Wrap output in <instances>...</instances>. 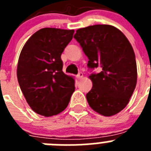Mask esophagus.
<instances>
[{
    "label": "esophagus",
    "instance_id": "1",
    "mask_svg": "<svg viewBox=\"0 0 151 151\" xmlns=\"http://www.w3.org/2000/svg\"><path fill=\"white\" fill-rule=\"evenodd\" d=\"M82 77H83V73H79L78 75H77V78H78V80L81 79Z\"/></svg>",
    "mask_w": 151,
    "mask_h": 151
}]
</instances>
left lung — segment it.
<instances>
[{"label":"left lung","instance_id":"8db88e82","mask_svg":"<svg viewBox=\"0 0 151 151\" xmlns=\"http://www.w3.org/2000/svg\"><path fill=\"white\" fill-rule=\"evenodd\" d=\"M88 58V66L101 71L89 76L93 86L86 94L89 106L105 116L126 106L137 84V65L132 46L119 29L110 25L79 29L74 35Z\"/></svg>","mask_w":151,"mask_h":151}]
</instances>
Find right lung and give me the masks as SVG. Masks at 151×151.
<instances>
[{
  "mask_svg": "<svg viewBox=\"0 0 151 151\" xmlns=\"http://www.w3.org/2000/svg\"><path fill=\"white\" fill-rule=\"evenodd\" d=\"M74 30L44 28L31 36L21 50L17 79L32 110L48 117L63 111L75 91V81L63 72L61 54Z\"/></svg>",
  "mask_w": 151,
  "mask_h": 151,
  "instance_id": "right-lung-1",
  "label": "right lung"
}]
</instances>
